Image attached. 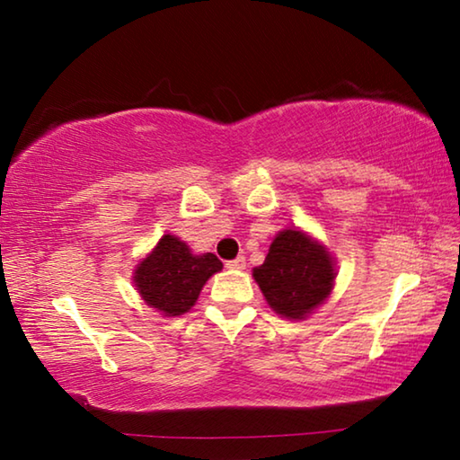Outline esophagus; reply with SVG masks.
I'll return each mask as SVG.
<instances>
[{
    "label": "esophagus",
    "mask_w": 460,
    "mask_h": 460,
    "mask_svg": "<svg viewBox=\"0 0 460 460\" xmlns=\"http://www.w3.org/2000/svg\"><path fill=\"white\" fill-rule=\"evenodd\" d=\"M226 268H228V270H244V268H247V261H244L243 255H238L236 260H230L228 263H226Z\"/></svg>",
    "instance_id": "esophagus-1"
}]
</instances>
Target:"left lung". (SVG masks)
I'll list each match as a JSON object with an SVG mask.
<instances>
[{
	"label": "left lung",
	"instance_id": "1",
	"mask_svg": "<svg viewBox=\"0 0 460 460\" xmlns=\"http://www.w3.org/2000/svg\"><path fill=\"white\" fill-rule=\"evenodd\" d=\"M253 279L276 314L299 320L329 297L335 268L323 244L291 228L274 238Z\"/></svg>",
	"mask_w": 460,
	"mask_h": 460
}]
</instances>
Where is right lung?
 <instances>
[{
    "label": "right lung",
    "mask_w": 460,
    "mask_h": 460,
    "mask_svg": "<svg viewBox=\"0 0 460 460\" xmlns=\"http://www.w3.org/2000/svg\"><path fill=\"white\" fill-rule=\"evenodd\" d=\"M222 270L213 253L192 255L186 243L165 234L146 260L137 263L136 287L150 307L180 316L190 310L209 276Z\"/></svg>",
    "instance_id": "obj_1"
}]
</instances>
